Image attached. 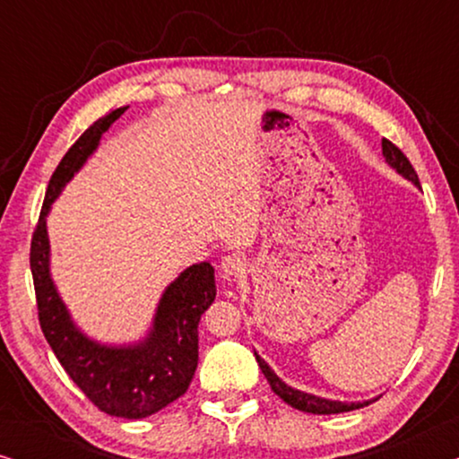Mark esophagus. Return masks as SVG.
Returning <instances> with one entry per match:
<instances>
[{
	"label": "esophagus",
	"mask_w": 459,
	"mask_h": 459,
	"mask_svg": "<svg viewBox=\"0 0 459 459\" xmlns=\"http://www.w3.org/2000/svg\"><path fill=\"white\" fill-rule=\"evenodd\" d=\"M221 272L225 278H240V275L247 272V259L242 255L231 253L228 256H223L221 261Z\"/></svg>",
	"instance_id": "1"
}]
</instances>
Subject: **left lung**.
<instances>
[{
	"label": "left lung",
	"instance_id": "obj_1",
	"mask_svg": "<svg viewBox=\"0 0 459 459\" xmlns=\"http://www.w3.org/2000/svg\"><path fill=\"white\" fill-rule=\"evenodd\" d=\"M382 154L386 156L388 165L397 169V171L407 178L413 184L420 186V179H418V173L416 169L411 167V162L407 156L401 152V150L394 146L391 140H382ZM256 357V363H259L261 372L265 374V378L269 382V386H272V391L278 394L281 401H286L288 405L294 407V410L299 411H307V413H316V416H328V413H342V411H353V410H359L363 405H369L372 401H366V403H341V401H328V399H319L316 394H307V393H300V391H294L288 385H284L278 376H275L272 369L265 361L261 359L259 355L255 353Z\"/></svg>",
	"mask_w": 459,
	"mask_h": 459
}]
</instances>
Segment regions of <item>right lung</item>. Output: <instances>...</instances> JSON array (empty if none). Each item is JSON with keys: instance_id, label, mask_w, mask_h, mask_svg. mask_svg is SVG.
Instances as JSON below:
<instances>
[{"instance_id": "obj_1", "label": "right lung", "mask_w": 459, "mask_h": 459, "mask_svg": "<svg viewBox=\"0 0 459 459\" xmlns=\"http://www.w3.org/2000/svg\"><path fill=\"white\" fill-rule=\"evenodd\" d=\"M125 110L127 106L98 118L56 167L30 238V273L41 332L65 372L100 411L135 420L152 416L187 391L198 366L200 316L215 300L217 290L215 269L209 263L186 269L162 294L150 336L127 349H108L87 341L68 317L49 278L46 217L66 181L79 171L104 131Z\"/></svg>"}]
</instances>
